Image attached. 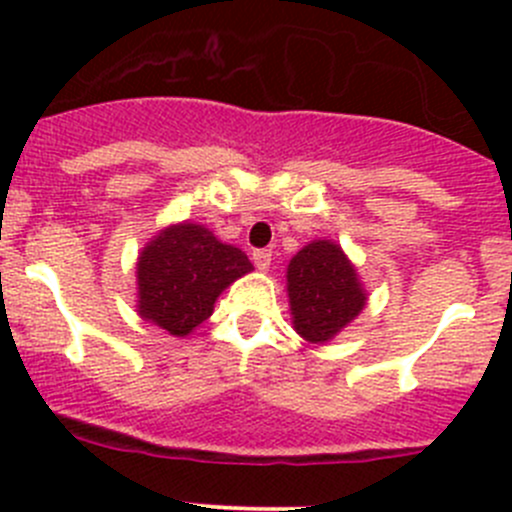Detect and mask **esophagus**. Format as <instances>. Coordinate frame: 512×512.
Listing matches in <instances>:
<instances>
[{"label":"esophagus","mask_w":512,"mask_h":512,"mask_svg":"<svg viewBox=\"0 0 512 512\" xmlns=\"http://www.w3.org/2000/svg\"><path fill=\"white\" fill-rule=\"evenodd\" d=\"M252 262H255L257 270L265 272L267 267H270V262H272V252L270 250H255V252H252Z\"/></svg>","instance_id":"1"}]
</instances>
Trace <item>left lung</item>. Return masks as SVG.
<instances>
[{
    "label": "left lung",
    "mask_w": 512,
    "mask_h": 512,
    "mask_svg": "<svg viewBox=\"0 0 512 512\" xmlns=\"http://www.w3.org/2000/svg\"><path fill=\"white\" fill-rule=\"evenodd\" d=\"M287 294L294 332L309 344L337 337L366 304L354 265L332 240L309 242L289 260Z\"/></svg>",
    "instance_id": "obj_1"
}]
</instances>
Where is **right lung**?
<instances>
[{
  "label": "right lung",
  "instance_id": "obj_1",
  "mask_svg": "<svg viewBox=\"0 0 512 512\" xmlns=\"http://www.w3.org/2000/svg\"><path fill=\"white\" fill-rule=\"evenodd\" d=\"M250 270L245 252L208 227L170 225L138 257V314L173 337H188L213 314L223 289Z\"/></svg>",
  "mask_w": 512,
  "mask_h": 512
}]
</instances>
